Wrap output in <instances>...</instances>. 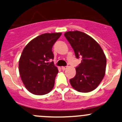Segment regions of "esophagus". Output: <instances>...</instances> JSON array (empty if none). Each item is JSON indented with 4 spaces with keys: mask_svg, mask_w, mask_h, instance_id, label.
I'll return each instance as SVG.
<instances>
[{
    "mask_svg": "<svg viewBox=\"0 0 122 122\" xmlns=\"http://www.w3.org/2000/svg\"><path fill=\"white\" fill-rule=\"evenodd\" d=\"M67 68H68V67H67V66H62V69H63V71H64V70H65L66 69H67Z\"/></svg>",
    "mask_w": 122,
    "mask_h": 122,
    "instance_id": "34e87169",
    "label": "esophagus"
}]
</instances>
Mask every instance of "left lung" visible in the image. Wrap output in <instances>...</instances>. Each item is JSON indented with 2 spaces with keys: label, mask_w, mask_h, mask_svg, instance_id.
Listing matches in <instances>:
<instances>
[{
  "label": "left lung",
  "mask_w": 122,
  "mask_h": 122,
  "mask_svg": "<svg viewBox=\"0 0 122 122\" xmlns=\"http://www.w3.org/2000/svg\"><path fill=\"white\" fill-rule=\"evenodd\" d=\"M77 59L81 62L75 69L76 75L70 79L71 84L78 92L87 93L95 90L105 75L107 59L99 44L92 37L80 31L64 34Z\"/></svg>",
  "instance_id": "8db88e82"
}]
</instances>
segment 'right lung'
Segmentation results:
<instances>
[{"label": "right lung", "instance_id": "add662e5", "mask_svg": "<svg viewBox=\"0 0 122 122\" xmlns=\"http://www.w3.org/2000/svg\"><path fill=\"white\" fill-rule=\"evenodd\" d=\"M61 33H44L28 43L19 60V72L24 86L34 95L47 94L53 89L57 68L53 62L52 48Z\"/></svg>", "mask_w": 122, "mask_h": 122}]
</instances>
